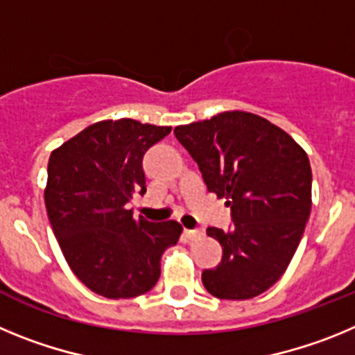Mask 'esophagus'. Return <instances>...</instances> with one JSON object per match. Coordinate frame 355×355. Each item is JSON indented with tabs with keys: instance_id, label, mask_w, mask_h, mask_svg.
<instances>
[{
	"instance_id": "esophagus-1",
	"label": "esophagus",
	"mask_w": 355,
	"mask_h": 355,
	"mask_svg": "<svg viewBox=\"0 0 355 355\" xmlns=\"http://www.w3.org/2000/svg\"><path fill=\"white\" fill-rule=\"evenodd\" d=\"M205 229H188L187 236L190 240H200V238H205Z\"/></svg>"
}]
</instances>
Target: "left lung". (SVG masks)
Returning <instances> with one entry per match:
<instances>
[{"label": "left lung", "instance_id": "obj_1", "mask_svg": "<svg viewBox=\"0 0 355 355\" xmlns=\"http://www.w3.org/2000/svg\"><path fill=\"white\" fill-rule=\"evenodd\" d=\"M174 135L209 192L227 199L234 222L227 233L206 231L222 245V261L202 272V284L216 299L258 297L284 274L311 213L306 150L270 121L240 110L178 126Z\"/></svg>", "mask_w": 355, "mask_h": 355}]
</instances>
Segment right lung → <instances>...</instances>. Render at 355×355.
Listing matches in <instances>:
<instances>
[{"mask_svg": "<svg viewBox=\"0 0 355 355\" xmlns=\"http://www.w3.org/2000/svg\"><path fill=\"white\" fill-rule=\"evenodd\" d=\"M171 126L101 121L49 156L44 200L71 270L106 299H131L158 283L162 254L180 240V222L135 218L128 202L146 193L142 158Z\"/></svg>", "mask_w": 355, "mask_h": 355, "instance_id": "1", "label": "right lung"}]
</instances>
